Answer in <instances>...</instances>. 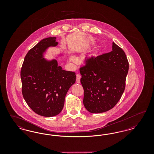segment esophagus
Wrapping results in <instances>:
<instances>
[{
    "label": "esophagus",
    "mask_w": 154,
    "mask_h": 154,
    "mask_svg": "<svg viewBox=\"0 0 154 154\" xmlns=\"http://www.w3.org/2000/svg\"><path fill=\"white\" fill-rule=\"evenodd\" d=\"M81 77V75L80 74H77L76 75V82L77 83H80V82Z\"/></svg>",
    "instance_id": "1"
}]
</instances>
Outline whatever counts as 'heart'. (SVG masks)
<instances>
[{"instance_id": "b5f03b06", "label": "heart", "mask_w": 154, "mask_h": 154, "mask_svg": "<svg viewBox=\"0 0 154 154\" xmlns=\"http://www.w3.org/2000/svg\"><path fill=\"white\" fill-rule=\"evenodd\" d=\"M70 59H71V60H73V61H74V60H75V58L74 57H72Z\"/></svg>"}]
</instances>
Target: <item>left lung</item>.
<instances>
[{"label":"left lung","instance_id":"8db88e82","mask_svg":"<svg viewBox=\"0 0 154 154\" xmlns=\"http://www.w3.org/2000/svg\"><path fill=\"white\" fill-rule=\"evenodd\" d=\"M112 51L87 59L80 68L84 88L83 103L91 113L112 109L124 92L129 62L124 50L112 43Z\"/></svg>","mask_w":154,"mask_h":154}]
</instances>
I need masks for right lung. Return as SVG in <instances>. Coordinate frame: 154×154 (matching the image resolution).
<instances>
[{
    "mask_svg": "<svg viewBox=\"0 0 154 154\" xmlns=\"http://www.w3.org/2000/svg\"><path fill=\"white\" fill-rule=\"evenodd\" d=\"M56 37L41 40L26 55L21 70L22 93L30 108L43 117H54L63 108L66 94L75 82L73 72L58 66L56 59L44 58V52L58 43Z\"/></svg>",
    "mask_w": 154,
    "mask_h": 154,
    "instance_id": "1",
    "label": "right lung"
}]
</instances>
